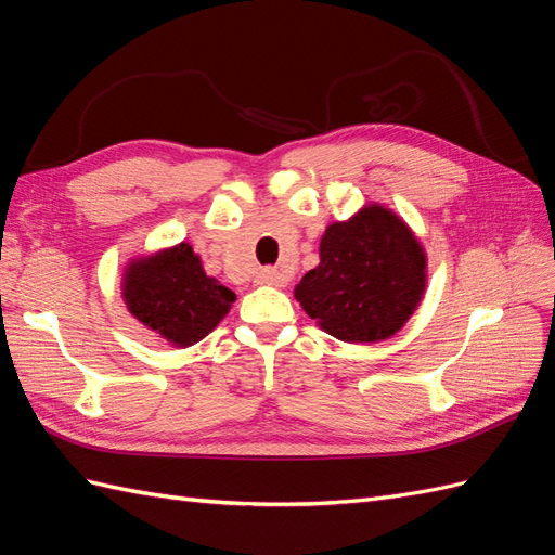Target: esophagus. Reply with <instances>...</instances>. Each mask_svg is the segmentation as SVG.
<instances>
[{
  "label": "esophagus",
  "instance_id": "1",
  "mask_svg": "<svg viewBox=\"0 0 555 555\" xmlns=\"http://www.w3.org/2000/svg\"><path fill=\"white\" fill-rule=\"evenodd\" d=\"M257 282L259 284H273V287H284L287 284V278H284L275 268H261L257 273Z\"/></svg>",
  "mask_w": 555,
  "mask_h": 555
}]
</instances>
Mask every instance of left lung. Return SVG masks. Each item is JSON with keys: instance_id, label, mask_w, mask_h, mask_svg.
<instances>
[{"instance_id": "left-lung-1", "label": "left lung", "mask_w": 555, "mask_h": 555, "mask_svg": "<svg viewBox=\"0 0 555 555\" xmlns=\"http://www.w3.org/2000/svg\"><path fill=\"white\" fill-rule=\"evenodd\" d=\"M317 268L298 282L296 298L333 338L375 343L393 335L422 300L426 257L405 222L367 206L326 229Z\"/></svg>"}]
</instances>
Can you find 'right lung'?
<instances>
[{
	"instance_id": "obj_1",
	"label": "right lung",
	"mask_w": 555,
	"mask_h": 555,
	"mask_svg": "<svg viewBox=\"0 0 555 555\" xmlns=\"http://www.w3.org/2000/svg\"><path fill=\"white\" fill-rule=\"evenodd\" d=\"M125 300L147 328L176 345H194L220 324L236 294L201 268L192 245L180 243L127 268Z\"/></svg>"
}]
</instances>
